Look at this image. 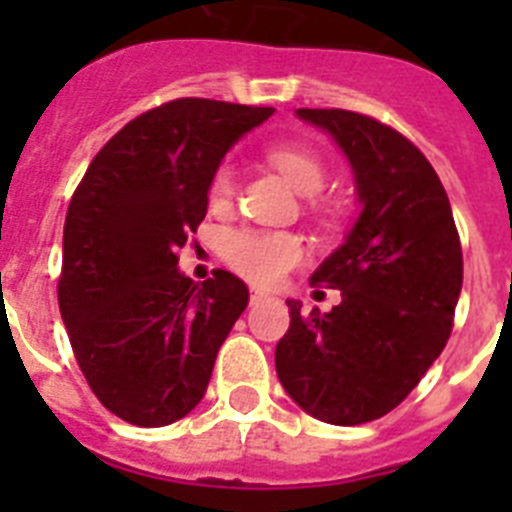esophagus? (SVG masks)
I'll use <instances>...</instances> for the list:
<instances>
[{"label":"esophagus","mask_w":512,"mask_h":512,"mask_svg":"<svg viewBox=\"0 0 512 512\" xmlns=\"http://www.w3.org/2000/svg\"><path fill=\"white\" fill-rule=\"evenodd\" d=\"M263 300H265V292H257V289L252 292V295H249V303H252V305H260Z\"/></svg>","instance_id":"obj_1"}]
</instances>
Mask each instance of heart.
<instances>
[{
    "label": "heart",
    "instance_id": "1",
    "mask_svg": "<svg viewBox=\"0 0 512 512\" xmlns=\"http://www.w3.org/2000/svg\"><path fill=\"white\" fill-rule=\"evenodd\" d=\"M268 159L284 175L292 188L303 196H316L327 183V167L311 148L305 146H273ZM236 191V172L231 164H220L209 180L212 204H228ZM225 260L244 279L273 287L287 276L295 265L303 263L305 247L295 233L287 231H233L223 244Z\"/></svg>",
    "mask_w": 512,
    "mask_h": 512
}]
</instances>
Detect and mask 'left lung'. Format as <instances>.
Segmentation results:
<instances>
[{
	"instance_id": "8db88e82",
	"label": "left lung",
	"mask_w": 512,
	"mask_h": 512,
	"mask_svg": "<svg viewBox=\"0 0 512 512\" xmlns=\"http://www.w3.org/2000/svg\"><path fill=\"white\" fill-rule=\"evenodd\" d=\"M348 159L361 215L311 284L340 289L329 313L287 300L276 374L300 409L329 425H361L396 409L452 332L462 247L436 170L414 143L372 116L297 108Z\"/></svg>"
}]
</instances>
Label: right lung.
Here are the masks:
<instances>
[{
	"label": "right lung",
	"mask_w": 512,
	"mask_h": 512,
	"mask_svg": "<svg viewBox=\"0 0 512 512\" xmlns=\"http://www.w3.org/2000/svg\"><path fill=\"white\" fill-rule=\"evenodd\" d=\"M271 114L204 98L151 108L100 148L68 204L60 316L92 393L130 425L191 412L247 308L244 281L215 271L193 284L177 249L207 215L228 148Z\"/></svg>",
	"instance_id": "1"
}]
</instances>
